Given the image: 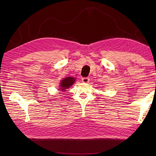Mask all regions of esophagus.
<instances>
[{"mask_svg":"<svg viewBox=\"0 0 156 156\" xmlns=\"http://www.w3.org/2000/svg\"><path fill=\"white\" fill-rule=\"evenodd\" d=\"M89 81H90V79L88 78H82V82H84V83H88Z\"/></svg>","mask_w":156,"mask_h":156,"instance_id":"esophagus-1","label":"esophagus"}]
</instances>
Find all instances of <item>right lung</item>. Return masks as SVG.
<instances>
[{
    "instance_id": "right-lung-1",
    "label": "right lung",
    "mask_w": 156,
    "mask_h": 156,
    "mask_svg": "<svg viewBox=\"0 0 156 156\" xmlns=\"http://www.w3.org/2000/svg\"><path fill=\"white\" fill-rule=\"evenodd\" d=\"M75 80H76L74 77H67L64 78V80H62L60 82V85H59L60 88L59 90L66 91V89L72 87V85L74 83Z\"/></svg>"
}]
</instances>
